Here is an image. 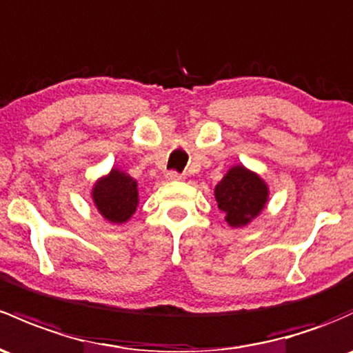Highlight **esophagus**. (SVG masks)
<instances>
[{
	"mask_svg": "<svg viewBox=\"0 0 353 353\" xmlns=\"http://www.w3.org/2000/svg\"><path fill=\"white\" fill-rule=\"evenodd\" d=\"M165 177L169 181H181V179H183V176H181L179 172H176V170H170V172H167Z\"/></svg>",
	"mask_w": 353,
	"mask_h": 353,
	"instance_id": "esophagus-1",
	"label": "esophagus"
}]
</instances>
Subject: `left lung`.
<instances>
[{
    "label": "left lung",
    "mask_w": 353,
    "mask_h": 353,
    "mask_svg": "<svg viewBox=\"0 0 353 353\" xmlns=\"http://www.w3.org/2000/svg\"><path fill=\"white\" fill-rule=\"evenodd\" d=\"M214 198L218 208L226 214V223L240 228L264 210L269 188L259 174L243 165H233L214 188Z\"/></svg>",
    "instance_id": "obj_1"
}]
</instances>
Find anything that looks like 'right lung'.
<instances>
[{"label":"right lung","instance_id":"right-lung-1","mask_svg":"<svg viewBox=\"0 0 353 353\" xmlns=\"http://www.w3.org/2000/svg\"><path fill=\"white\" fill-rule=\"evenodd\" d=\"M91 196L94 206L110 223L128 221L139 205L137 181L118 169H111L108 176L96 181Z\"/></svg>","mask_w":353,"mask_h":353}]
</instances>
